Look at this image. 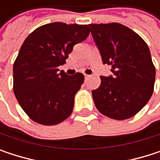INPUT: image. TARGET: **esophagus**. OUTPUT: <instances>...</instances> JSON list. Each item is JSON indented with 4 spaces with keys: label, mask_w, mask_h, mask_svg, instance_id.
Listing matches in <instances>:
<instances>
[{
    "label": "esophagus",
    "mask_w": 160,
    "mask_h": 160,
    "mask_svg": "<svg viewBox=\"0 0 160 160\" xmlns=\"http://www.w3.org/2000/svg\"><path fill=\"white\" fill-rule=\"evenodd\" d=\"M84 77H85V80H89L90 79V75H87V74H84Z\"/></svg>",
    "instance_id": "obj_1"
}]
</instances>
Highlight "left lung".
<instances>
[{"label": "left lung", "instance_id": "8db88e82", "mask_svg": "<svg viewBox=\"0 0 160 160\" xmlns=\"http://www.w3.org/2000/svg\"><path fill=\"white\" fill-rule=\"evenodd\" d=\"M103 63L111 66L113 76H101L92 91L94 105L103 115L117 120L135 116L154 92L156 68L144 40L119 23L90 24Z\"/></svg>", "mask_w": 160, "mask_h": 160}]
</instances>
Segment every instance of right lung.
I'll return each instance as SVG.
<instances>
[{
	"instance_id": "right-lung-1",
	"label": "right lung",
	"mask_w": 160,
	"mask_h": 160,
	"mask_svg": "<svg viewBox=\"0 0 160 160\" xmlns=\"http://www.w3.org/2000/svg\"><path fill=\"white\" fill-rule=\"evenodd\" d=\"M89 33L88 25L54 22L39 27L23 42L14 63L13 89L33 121L56 125L71 115L84 76L80 72L68 76L58 67Z\"/></svg>"
}]
</instances>
